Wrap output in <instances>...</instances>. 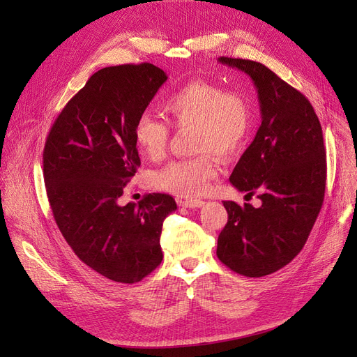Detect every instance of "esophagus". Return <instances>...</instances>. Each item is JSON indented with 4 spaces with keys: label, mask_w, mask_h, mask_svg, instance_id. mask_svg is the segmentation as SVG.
Returning a JSON list of instances; mask_svg holds the SVG:
<instances>
[{
    "label": "esophagus",
    "mask_w": 357,
    "mask_h": 357,
    "mask_svg": "<svg viewBox=\"0 0 357 357\" xmlns=\"http://www.w3.org/2000/svg\"><path fill=\"white\" fill-rule=\"evenodd\" d=\"M179 204L182 205V207H186V208H201L204 207V201L201 199H181Z\"/></svg>",
    "instance_id": "1"
}]
</instances>
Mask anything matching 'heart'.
<instances>
[{
  "label": "heart",
  "instance_id": "b5f03b06",
  "mask_svg": "<svg viewBox=\"0 0 357 357\" xmlns=\"http://www.w3.org/2000/svg\"><path fill=\"white\" fill-rule=\"evenodd\" d=\"M163 111L178 130L194 128L195 158L169 162L152 176L159 190L181 197H198L210 190L218 174L213 153L231 159L246 146L253 130V107L243 91L226 89L215 82L195 79L169 96ZM135 143L149 160H160L171 128L150 114H142L133 130Z\"/></svg>",
  "mask_w": 357,
  "mask_h": 357
}]
</instances>
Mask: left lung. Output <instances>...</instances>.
Here are the masks:
<instances>
[{"instance_id": "obj_1", "label": "left lung", "mask_w": 357, "mask_h": 357, "mask_svg": "<svg viewBox=\"0 0 357 357\" xmlns=\"http://www.w3.org/2000/svg\"><path fill=\"white\" fill-rule=\"evenodd\" d=\"M218 62L252 78L261 124L230 176L237 191L257 194L260 205L222 201L229 220L217 256L236 273L259 278L301 252L321 210L327 175L323 130L310 101L265 65L224 56Z\"/></svg>"}]
</instances>
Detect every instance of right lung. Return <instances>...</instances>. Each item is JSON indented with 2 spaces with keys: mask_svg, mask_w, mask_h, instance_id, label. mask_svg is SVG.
I'll use <instances>...</instances> for the list:
<instances>
[{
  "mask_svg": "<svg viewBox=\"0 0 357 357\" xmlns=\"http://www.w3.org/2000/svg\"><path fill=\"white\" fill-rule=\"evenodd\" d=\"M166 73L152 65L100 69L62 109L43 150V176L56 224L85 265L135 284L163 259V220L176 210L167 194L119 204L140 166L133 130Z\"/></svg>",
  "mask_w": 357,
  "mask_h": 357,
  "instance_id": "obj_1",
  "label": "right lung"
}]
</instances>
